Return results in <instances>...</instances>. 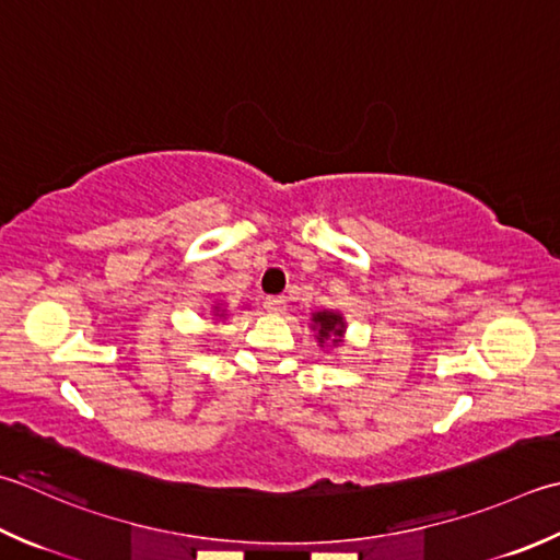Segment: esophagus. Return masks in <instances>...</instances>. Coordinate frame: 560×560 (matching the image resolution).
Returning a JSON list of instances; mask_svg holds the SVG:
<instances>
[{"label":"esophagus","mask_w":560,"mask_h":560,"mask_svg":"<svg viewBox=\"0 0 560 560\" xmlns=\"http://www.w3.org/2000/svg\"><path fill=\"white\" fill-rule=\"evenodd\" d=\"M265 308L271 315H281L283 311H287V301L279 299V295H269V299L265 301Z\"/></svg>","instance_id":"obj_1"}]
</instances>
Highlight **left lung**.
I'll list each match as a JSON object with an SVG mask.
<instances>
[{
	"mask_svg": "<svg viewBox=\"0 0 560 560\" xmlns=\"http://www.w3.org/2000/svg\"><path fill=\"white\" fill-rule=\"evenodd\" d=\"M311 330L315 332L317 347L335 349L345 345L347 320L339 311H315L311 313Z\"/></svg>",
	"mask_w": 560,
	"mask_h": 560,
	"instance_id": "left-lung-1",
	"label": "left lung"
}]
</instances>
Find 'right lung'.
<instances>
[{
    "mask_svg": "<svg viewBox=\"0 0 560 560\" xmlns=\"http://www.w3.org/2000/svg\"><path fill=\"white\" fill-rule=\"evenodd\" d=\"M211 315H213V320H225V317H228V308H225V303H213Z\"/></svg>",
    "mask_w": 560,
    "mask_h": 560,
    "instance_id": "add662e5",
    "label": "right lung"
}]
</instances>
